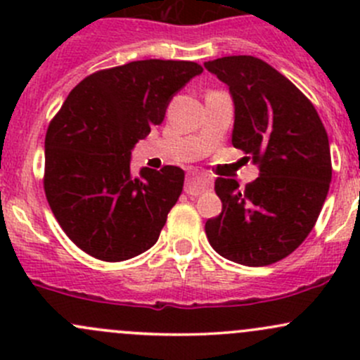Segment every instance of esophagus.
I'll list each match as a JSON object with an SVG mask.
<instances>
[{"mask_svg":"<svg viewBox=\"0 0 360 360\" xmlns=\"http://www.w3.org/2000/svg\"><path fill=\"white\" fill-rule=\"evenodd\" d=\"M212 188V179L207 176H188L186 186H184V191L188 195H200L203 191H209Z\"/></svg>","mask_w":360,"mask_h":360,"instance_id":"obj_1","label":"esophagus"}]
</instances>
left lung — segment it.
I'll use <instances>...</instances> for the list:
<instances>
[{
	"instance_id": "obj_1",
	"label": "left lung",
	"mask_w": 360,
	"mask_h": 360,
	"mask_svg": "<svg viewBox=\"0 0 360 360\" xmlns=\"http://www.w3.org/2000/svg\"><path fill=\"white\" fill-rule=\"evenodd\" d=\"M235 103L231 143L259 163V177L238 188L214 183L223 202L205 223L217 254L245 266H266L294 252L324 205L333 176L328 132L314 104L284 75L252 56L209 60Z\"/></svg>"
}]
</instances>
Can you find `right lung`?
<instances>
[{"mask_svg": "<svg viewBox=\"0 0 360 360\" xmlns=\"http://www.w3.org/2000/svg\"><path fill=\"white\" fill-rule=\"evenodd\" d=\"M202 71L190 60H134L92 72L69 92L46 130L43 188L57 223L83 252L116 263L157 244L184 172L165 165L134 174L130 151Z\"/></svg>", "mask_w": 360, "mask_h": 360, "instance_id": "right-lung-1", "label": "right lung"}]
</instances>
